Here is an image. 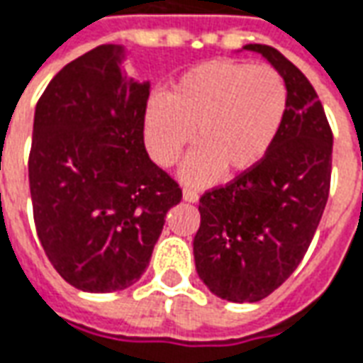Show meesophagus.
Returning <instances> with one entry per match:
<instances>
[{
  "label": "esophagus",
  "mask_w": 363,
  "mask_h": 363,
  "mask_svg": "<svg viewBox=\"0 0 363 363\" xmlns=\"http://www.w3.org/2000/svg\"><path fill=\"white\" fill-rule=\"evenodd\" d=\"M184 199L189 201V203H196V201H199V194H197L196 189H189V187H186V189H184Z\"/></svg>",
  "instance_id": "esophagus-1"
}]
</instances>
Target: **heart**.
Listing matches in <instances>:
<instances>
[{"label":"heart","instance_id":"obj_1","mask_svg":"<svg viewBox=\"0 0 363 363\" xmlns=\"http://www.w3.org/2000/svg\"><path fill=\"white\" fill-rule=\"evenodd\" d=\"M289 91L267 65L211 61L182 74L167 99L146 110L144 136L160 166L176 164L191 144H199L182 167L189 184H211L221 172L243 174L269 154L282 126Z\"/></svg>","mask_w":363,"mask_h":363}]
</instances>
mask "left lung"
Segmentation results:
<instances>
[{"instance_id":"8db88e82","label":"left lung","mask_w":363,"mask_h":363,"mask_svg":"<svg viewBox=\"0 0 363 363\" xmlns=\"http://www.w3.org/2000/svg\"><path fill=\"white\" fill-rule=\"evenodd\" d=\"M279 71L289 91L282 126L259 166L199 199L194 237L199 279L215 296L259 302L306 255L328 201L332 130L311 81L269 45H245Z\"/></svg>"}]
</instances>
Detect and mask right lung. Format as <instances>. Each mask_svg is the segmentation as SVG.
<instances>
[{
  "label": "right lung",
  "instance_id": "right-lung-1",
  "mask_svg": "<svg viewBox=\"0 0 363 363\" xmlns=\"http://www.w3.org/2000/svg\"><path fill=\"white\" fill-rule=\"evenodd\" d=\"M124 47L101 45L52 77L37 102L29 154L35 227L65 281L114 292L144 274L176 179L150 160V82L122 72Z\"/></svg>",
  "mask_w": 363,
  "mask_h": 363
}]
</instances>
